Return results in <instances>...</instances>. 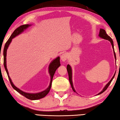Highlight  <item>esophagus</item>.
Wrapping results in <instances>:
<instances>
[{
    "instance_id": "esophagus-1",
    "label": "esophagus",
    "mask_w": 120,
    "mask_h": 120,
    "mask_svg": "<svg viewBox=\"0 0 120 120\" xmlns=\"http://www.w3.org/2000/svg\"><path fill=\"white\" fill-rule=\"evenodd\" d=\"M68 54L67 53H63L61 55V60L63 62H65V61L68 58Z\"/></svg>"
}]
</instances>
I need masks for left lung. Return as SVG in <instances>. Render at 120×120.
<instances>
[{"label": "left lung", "mask_w": 120, "mask_h": 120, "mask_svg": "<svg viewBox=\"0 0 120 120\" xmlns=\"http://www.w3.org/2000/svg\"><path fill=\"white\" fill-rule=\"evenodd\" d=\"M99 37L101 38H102L103 39H105V40H107L108 41H109L112 44V49H113V51H114V57H115V60H116V54H115V51H114V44H113V41L112 39L111 38H110L109 35H107V34L106 33V31H105V30L102 29V28H100V32H99ZM67 70L68 71V76H69V82H70V83H71V88L73 89V90L74 91V92H76L75 90V89L74 88V86H73V81H72V69H71V66L69 65H68L67 66ZM115 74H114L113 76H112V78L111 79V80H110L108 82V83L107 84V85L105 86L104 88H103L101 92H100L99 93H98L97 95H99V94H101V93H102L105 92V90H106L108 88L109 86L111 83V82L112 81V79H113L114 76H115Z\"/></svg>", "instance_id": "8db88e82"}]
</instances>
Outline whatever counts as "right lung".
Masks as SVG:
<instances>
[{"instance_id":"1","label":"right lung","mask_w":120,"mask_h":120,"mask_svg":"<svg viewBox=\"0 0 120 120\" xmlns=\"http://www.w3.org/2000/svg\"><path fill=\"white\" fill-rule=\"evenodd\" d=\"M31 25L29 24H26V25H21L19 26V27H18L17 29L14 30V31L13 32V33L12 34V35H11L10 38L8 39V41L6 42V44L5 45L4 49V66L5 69L6 70V71L7 73V74H8V77L9 79V80H10L11 85L13 87L14 89L20 93V94L22 95L25 97L27 98V99L31 100H39L40 99H42V98H44L45 96H46L47 94L49 93L50 89L51 88L52 86V82L53 78V76H54V73L55 71L59 67H60V57L58 56L56 57V58L54 59V60L52 61L51 63H50L49 67V74L50 77H51V81H50L49 85V86L46 88L45 90L42 91V92H39V93H27L25 92L24 91L21 90V89H19L17 88V87L15 86V85H14L13 83L12 82L11 79L10 78V76H9L8 71V68H7V66H6V54H7V49H8V47L10 44L11 42L12 39H13L15 37L18 36V35L20 34L21 33H22L24 31V30H26L28 27H29L30 26H31Z\"/></svg>"}]
</instances>
